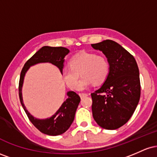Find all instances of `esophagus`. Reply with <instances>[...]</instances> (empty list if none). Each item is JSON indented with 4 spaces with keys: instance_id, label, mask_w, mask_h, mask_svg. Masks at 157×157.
<instances>
[{
    "instance_id": "1",
    "label": "esophagus",
    "mask_w": 157,
    "mask_h": 157,
    "mask_svg": "<svg viewBox=\"0 0 157 157\" xmlns=\"http://www.w3.org/2000/svg\"><path fill=\"white\" fill-rule=\"evenodd\" d=\"M79 95H80L81 98H83V97L88 96V94L86 93H80L79 94Z\"/></svg>"
}]
</instances>
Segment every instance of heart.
I'll return each instance as SVG.
<instances>
[{"label": "heart", "mask_w": 157, "mask_h": 157, "mask_svg": "<svg viewBox=\"0 0 157 157\" xmlns=\"http://www.w3.org/2000/svg\"><path fill=\"white\" fill-rule=\"evenodd\" d=\"M69 68L63 71V78L71 89L83 90L91 84L99 86L107 80L110 66L105 56L93 52H81L70 59ZM82 78L78 85L79 74Z\"/></svg>", "instance_id": "b5f03b06"}]
</instances>
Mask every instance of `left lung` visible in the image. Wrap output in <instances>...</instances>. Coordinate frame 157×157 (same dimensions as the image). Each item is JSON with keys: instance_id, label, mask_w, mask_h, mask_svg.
Masks as SVG:
<instances>
[{"instance_id": "8db88e82", "label": "left lung", "mask_w": 157, "mask_h": 157, "mask_svg": "<svg viewBox=\"0 0 157 157\" xmlns=\"http://www.w3.org/2000/svg\"><path fill=\"white\" fill-rule=\"evenodd\" d=\"M91 46L102 52L110 66L107 80L91 94L93 117L100 127L114 130L130 120L140 101L139 68L134 56L115 41L105 40Z\"/></svg>"}]
</instances>
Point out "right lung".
Masks as SVG:
<instances>
[{
	"label": "right lung",
	"instance_id": "obj_1",
	"mask_svg": "<svg viewBox=\"0 0 157 157\" xmlns=\"http://www.w3.org/2000/svg\"><path fill=\"white\" fill-rule=\"evenodd\" d=\"M69 53V50L65 47H51L44 46L38 50L31 58L29 59L24 64L21 71L19 80V97L25 112L30 122L40 132L50 136H57L66 132L69 128L75 119L77 106L80 102V97L75 91H68V99L62 104L61 107L53 116L46 120H38L32 116L26 109L22 99V89L23 78L28 68L39 63L48 62L55 65L63 73L65 56Z\"/></svg>",
	"mask_w": 157,
	"mask_h": 157
}]
</instances>
